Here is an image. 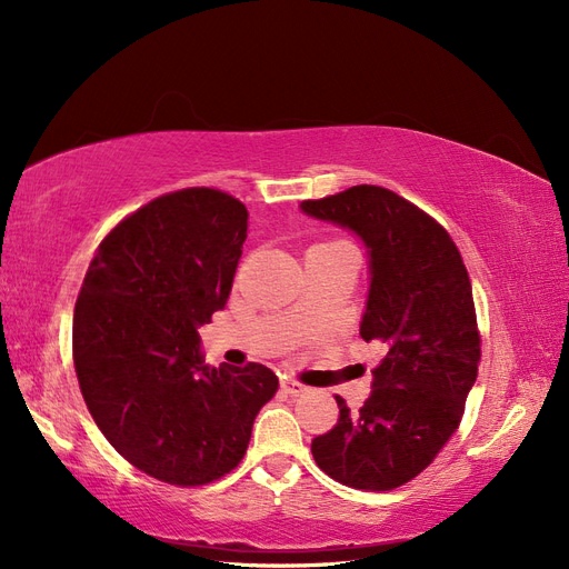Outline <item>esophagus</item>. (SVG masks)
Wrapping results in <instances>:
<instances>
[{"instance_id": "1", "label": "esophagus", "mask_w": 569, "mask_h": 569, "mask_svg": "<svg viewBox=\"0 0 569 569\" xmlns=\"http://www.w3.org/2000/svg\"><path fill=\"white\" fill-rule=\"evenodd\" d=\"M280 389H282V393H287V396H301V393L308 391L306 385H301V382H297V380H287V377L282 380Z\"/></svg>"}]
</instances>
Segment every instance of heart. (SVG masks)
<instances>
[{
	"mask_svg": "<svg viewBox=\"0 0 569 569\" xmlns=\"http://www.w3.org/2000/svg\"><path fill=\"white\" fill-rule=\"evenodd\" d=\"M320 247H341V249H353L351 242L347 239H327V242H320Z\"/></svg>",
	"mask_w": 569,
	"mask_h": 569,
	"instance_id": "1",
	"label": "heart"
}]
</instances>
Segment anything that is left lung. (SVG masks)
<instances>
[{
  "label": "left lung",
  "mask_w": 569,
  "mask_h": 569,
  "mask_svg": "<svg viewBox=\"0 0 569 569\" xmlns=\"http://www.w3.org/2000/svg\"><path fill=\"white\" fill-rule=\"evenodd\" d=\"M301 209L370 249L360 337L387 347L363 408L335 396L339 420L311 451L339 485L391 491L418 477L462 420L481 358L470 274L443 226L391 189L356 184Z\"/></svg>",
  "instance_id": "left-lung-1"
}]
</instances>
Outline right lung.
<instances>
[{"label":"right lung","instance_id":"obj_1","mask_svg":"<svg viewBox=\"0 0 569 569\" xmlns=\"http://www.w3.org/2000/svg\"><path fill=\"white\" fill-rule=\"evenodd\" d=\"M247 206L213 187L144 203L101 239L73 313V363L101 435L137 470L203 487L242 462L278 391L261 363L206 366L199 327L226 306Z\"/></svg>","mask_w":569,"mask_h":569}]
</instances>
